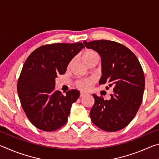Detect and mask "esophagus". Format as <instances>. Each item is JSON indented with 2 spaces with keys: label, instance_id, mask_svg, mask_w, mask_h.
Segmentation results:
<instances>
[{
  "label": "esophagus",
  "instance_id": "1",
  "mask_svg": "<svg viewBox=\"0 0 159 159\" xmlns=\"http://www.w3.org/2000/svg\"><path fill=\"white\" fill-rule=\"evenodd\" d=\"M86 95H87V93H85L84 92H80V97H83V96H85Z\"/></svg>",
  "mask_w": 159,
  "mask_h": 159
}]
</instances>
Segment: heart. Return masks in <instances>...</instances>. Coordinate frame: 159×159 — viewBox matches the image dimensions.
Returning a JSON list of instances; mask_svg holds the SVG:
<instances>
[{
  "label": "heart",
  "mask_w": 159,
  "mask_h": 159,
  "mask_svg": "<svg viewBox=\"0 0 159 159\" xmlns=\"http://www.w3.org/2000/svg\"><path fill=\"white\" fill-rule=\"evenodd\" d=\"M93 59H98L99 60V55L94 50H88L83 55V60L84 61L85 63L88 62V61L91 60H93ZM93 83V79H85L79 80L77 82V85L82 90H87Z\"/></svg>",
  "instance_id": "1"
}]
</instances>
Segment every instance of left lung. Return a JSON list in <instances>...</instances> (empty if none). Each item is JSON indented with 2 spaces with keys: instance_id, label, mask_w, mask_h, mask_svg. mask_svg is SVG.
<instances>
[{
  "instance_id": "1",
  "label": "left lung",
  "mask_w": 159,
  "mask_h": 159,
  "mask_svg": "<svg viewBox=\"0 0 159 159\" xmlns=\"http://www.w3.org/2000/svg\"><path fill=\"white\" fill-rule=\"evenodd\" d=\"M83 43L100 55L102 76L99 83H107L114 92L109 100L93 94L91 120L103 130H121L131 122L141 105L145 86L142 66L134 54L118 43L99 40Z\"/></svg>"
}]
</instances>
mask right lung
Instances as JSON below:
<instances>
[{"instance_id": "1", "label": "right lung", "mask_w": 159, "mask_h": 159, "mask_svg": "<svg viewBox=\"0 0 159 159\" xmlns=\"http://www.w3.org/2000/svg\"><path fill=\"white\" fill-rule=\"evenodd\" d=\"M84 48L82 43L45 45L26 59L18 79L17 93L26 116L35 127L53 131L67 122L80 93L71 90L63 95L55 90V78L65 73L70 61Z\"/></svg>"}]
</instances>
